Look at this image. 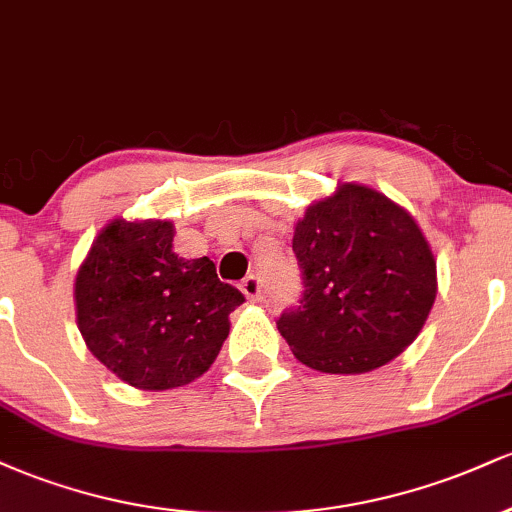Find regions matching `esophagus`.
Masks as SVG:
<instances>
[{"instance_id":"1","label":"esophagus","mask_w":512,"mask_h":512,"mask_svg":"<svg viewBox=\"0 0 512 512\" xmlns=\"http://www.w3.org/2000/svg\"><path fill=\"white\" fill-rule=\"evenodd\" d=\"M240 291H243L245 298H248V301H252V303L262 301V284H260V279H257L255 274L245 276L243 284H240Z\"/></svg>"}]
</instances>
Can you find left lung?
Returning a JSON list of instances; mask_svg holds the SVG:
<instances>
[{
  "instance_id": "8db88e82",
  "label": "left lung",
  "mask_w": 512,
  "mask_h": 512,
  "mask_svg": "<svg viewBox=\"0 0 512 512\" xmlns=\"http://www.w3.org/2000/svg\"><path fill=\"white\" fill-rule=\"evenodd\" d=\"M301 305L279 317L293 356L320 373H368L424 330L438 293L436 257L407 209L339 182L293 228Z\"/></svg>"
}]
</instances>
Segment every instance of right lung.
<instances>
[{
    "label": "right lung",
    "mask_w": 512,
    "mask_h": 512,
    "mask_svg": "<svg viewBox=\"0 0 512 512\" xmlns=\"http://www.w3.org/2000/svg\"><path fill=\"white\" fill-rule=\"evenodd\" d=\"M168 219L117 216L93 240L74 279L76 325L93 356L122 383L158 392L211 368L228 315L245 301L209 257L173 252Z\"/></svg>",
    "instance_id": "obj_1"
}]
</instances>
